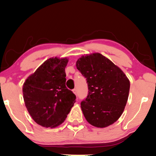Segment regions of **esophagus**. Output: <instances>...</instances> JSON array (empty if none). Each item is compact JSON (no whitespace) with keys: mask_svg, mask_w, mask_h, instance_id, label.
<instances>
[{"mask_svg":"<svg viewBox=\"0 0 156 156\" xmlns=\"http://www.w3.org/2000/svg\"><path fill=\"white\" fill-rule=\"evenodd\" d=\"M72 91H73V93H74L76 94V95L77 96V90H76V88H75V89H73Z\"/></svg>","mask_w":156,"mask_h":156,"instance_id":"34e87169","label":"esophagus"}]
</instances>
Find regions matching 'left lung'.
Wrapping results in <instances>:
<instances>
[{
    "label": "left lung",
    "mask_w": 156,
    "mask_h": 156,
    "mask_svg": "<svg viewBox=\"0 0 156 156\" xmlns=\"http://www.w3.org/2000/svg\"><path fill=\"white\" fill-rule=\"evenodd\" d=\"M77 69L87 78L88 94L81 102L87 121L93 126L105 128L116 122L126 105L130 81L118 66L99 53L82 55Z\"/></svg>",
    "instance_id": "obj_1"
}]
</instances>
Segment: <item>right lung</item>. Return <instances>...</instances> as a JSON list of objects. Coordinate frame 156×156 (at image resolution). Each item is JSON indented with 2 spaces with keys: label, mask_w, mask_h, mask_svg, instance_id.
Masks as SVG:
<instances>
[{
  "label": "right lung",
  "mask_w": 156,
  "mask_h": 156,
  "mask_svg": "<svg viewBox=\"0 0 156 156\" xmlns=\"http://www.w3.org/2000/svg\"><path fill=\"white\" fill-rule=\"evenodd\" d=\"M67 57L46 60L23 84L25 105L35 122L45 128L62 124L74 106L76 97L66 87Z\"/></svg>",
  "instance_id": "add662e5"
}]
</instances>
